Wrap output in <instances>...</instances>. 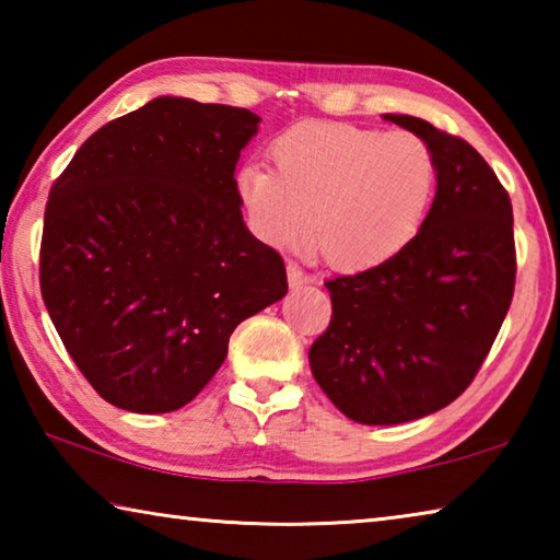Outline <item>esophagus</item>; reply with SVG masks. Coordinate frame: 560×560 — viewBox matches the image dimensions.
<instances>
[{
	"label": "esophagus",
	"instance_id": "esophagus-1",
	"mask_svg": "<svg viewBox=\"0 0 560 560\" xmlns=\"http://www.w3.org/2000/svg\"><path fill=\"white\" fill-rule=\"evenodd\" d=\"M287 277H289V283H291V287H303V283H308V277H306V273H303L299 264H293V261H289V264H287Z\"/></svg>",
	"mask_w": 560,
	"mask_h": 560
}]
</instances>
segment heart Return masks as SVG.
Wrapping results in <instances>:
<instances>
[{"label":"heart","mask_w":560,"mask_h":560,"mask_svg":"<svg viewBox=\"0 0 560 560\" xmlns=\"http://www.w3.org/2000/svg\"><path fill=\"white\" fill-rule=\"evenodd\" d=\"M273 170L246 163L236 195L252 232L271 246L311 240L328 264L365 271L395 259L428 220L438 163L407 130L308 120L271 143Z\"/></svg>","instance_id":"obj_1"}]
</instances>
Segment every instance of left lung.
<instances>
[{
    "mask_svg": "<svg viewBox=\"0 0 560 560\" xmlns=\"http://www.w3.org/2000/svg\"><path fill=\"white\" fill-rule=\"evenodd\" d=\"M385 120L420 136L438 192L415 242L381 267L326 281L330 326L311 373L360 424H400L467 390L514 296V214L506 189L467 140L415 116Z\"/></svg>",
    "mask_w": 560,
    "mask_h": 560,
    "instance_id": "1",
    "label": "left lung"
}]
</instances>
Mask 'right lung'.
<instances>
[{
    "label": "right lung",
    "mask_w": 560,
    "mask_h": 560,
    "mask_svg": "<svg viewBox=\"0 0 560 560\" xmlns=\"http://www.w3.org/2000/svg\"><path fill=\"white\" fill-rule=\"evenodd\" d=\"M261 118L160 96L93 132L46 202L39 279L66 350L103 400L173 412L220 371L232 330L287 296L246 230L234 167Z\"/></svg>",
    "instance_id": "obj_1"
}]
</instances>
